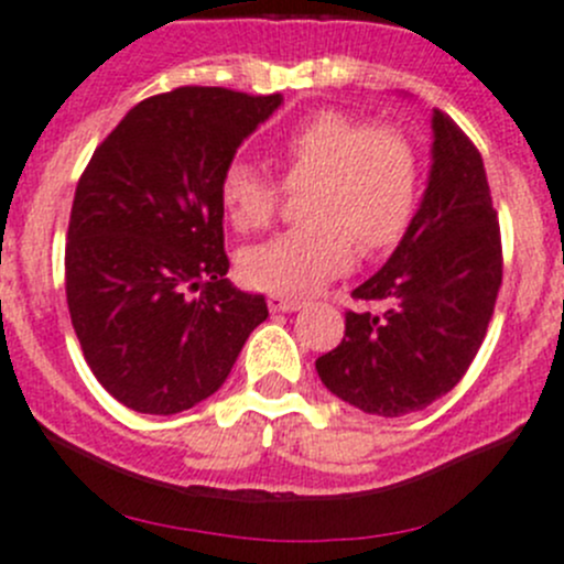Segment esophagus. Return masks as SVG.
I'll return each mask as SVG.
<instances>
[{
	"instance_id": "34e87169",
	"label": "esophagus",
	"mask_w": 564,
	"mask_h": 564,
	"mask_svg": "<svg viewBox=\"0 0 564 564\" xmlns=\"http://www.w3.org/2000/svg\"><path fill=\"white\" fill-rule=\"evenodd\" d=\"M303 306V300L300 297H283V294H270V308L278 314H286V312H297Z\"/></svg>"
}]
</instances>
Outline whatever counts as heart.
I'll return each instance as SVG.
<instances>
[{
    "label": "heart",
    "instance_id": "heart-1",
    "mask_svg": "<svg viewBox=\"0 0 564 564\" xmlns=\"http://www.w3.org/2000/svg\"><path fill=\"white\" fill-rule=\"evenodd\" d=\"M275 158L289 186H303L300 228L241 250L247 286L303 294L354 264L361 250L381 252L401 241L420 197V158L412 139L389 124L347 110H317L283 130ZM281 188L256 163L236 158L219 177V205L236 230L264 228L275 217Z\"/></svg>",
    "mask_w": 564,
    "mask_h": 564
}]
</instances>
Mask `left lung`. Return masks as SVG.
Wrapping results in <instances>:
<instances>
[{
    "label": "left lung",
    "mask_w": 564,
    "mask_h": 564,
    "mask_svg": "<svg viewBox=\"0 0 564 564\" xmlns=\"http://www.w3.org/2000/svg\"><path fill=\"white\" fill-rule=\"evenodd\" d=\"M431 172L387 264L354 289L378 312L345 314V339L317 359L336 398L378 417L420 412L476 359L501 289V230L473 141L431 113Z\"/></svg>",
    "instance_id": "obj_1"
}]
</instances>
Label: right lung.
I'll return each mask as SVG.
<instances>
[{
  "mask_svg": "<svg viewBox=\"0 0 564 564\" xmlns=\"http://www.w3.org/2000/svg\"><path fill=\"white\" fill-rule=\"evenodd\" d=\"M186 86L128 110L75 192L66 300L83 356L116 401L177 414L210 398L267 319L264 294L228 281L219 177L281 108ZM192 288H203L188 299Z\"/></svg>",
  "mask_w": 564,
  "mask_h": 564,
  "instance_id": "1",
  "label": "right lung"
}]
</instances>
